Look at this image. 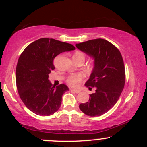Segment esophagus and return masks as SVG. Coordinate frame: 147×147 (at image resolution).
Segmentation results:
<instances>
[{
	"instance_id": "obj_1",
	"label": "esophagus",
	"mask_w": 147,
	"mask_h": 147,
	"mask_svg": "<svg viewBox=\"0 0 147 147\" xmlns=\"http://www.w3.org/2000/svg\"><path fill=\"white\" fill-rule=\"evenodd\" d=\"M70 90H71L72 91H73L74 92H75V93H77V94H78V93H79V92H81L80 90H76V89H72V88H70Z\"/></svg>"
}]
</instances>
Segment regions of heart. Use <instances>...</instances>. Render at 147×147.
Segmentation results:
<instances>
[{"label": "heart", "instance_id": "b5f03b06", "mask_svg": "<svg viewBox=\"0 0 147 147\" xmlns=\"http://www.w3.org/2000/svg\"><path fill=\"white\" fill-rule=\"evenodd\" d=\"M74 55L80 56L84 58V55L82 52L77 51ZM84 77H85V74L83 73V72H79V73L70 75V77H68L67 82H68V83L70 84V85L72 86H77L79 85V84L80 83L81 81H82V79H83Z\"/></svg>", "mask_w": 147, "mask_h": 147}]
</instances>
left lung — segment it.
<instances>
[{
  "instance_id": "1",
  "label": "left lung",
  "mask_w": 147,
  "mask_h": 147,
  "mask_svg": "<svg viewBox=\"0 0 147 147\" xmlns=\"http://www.w3.org/2000/svg\"><path fill=\"white\" fill-rule=\"evenodd\" d=\"M75 46L94 59V68L85 86L96 88L88 102L81 104L79 109L90 117L100 116L113 107L124 89L125 68L122 55L115 45L102 38Z\"/></svg>"
}]
</instances>
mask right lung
I'll return each mask as SVG.
<instances>
[{
  "instance_id": "add662e5",
  "label": "right lung",
  "mask_w": 147,
  "mask_h": 147,
  "mask_svg": "<svg viewBox=\"0 0 147 147\" xmlns=\"http://www.w3.org/2000/svg\"><path fill=\"white\" fill-rule=\"evenodd\" d=\"M75 50L70 43L42 38L28 45L18 59L16 87L21 100L36 115L48 116L60 108L62 95L69 88L65 84L52 86L49 74L55 69V57Z\"/></svg>"
}]
</instances>
